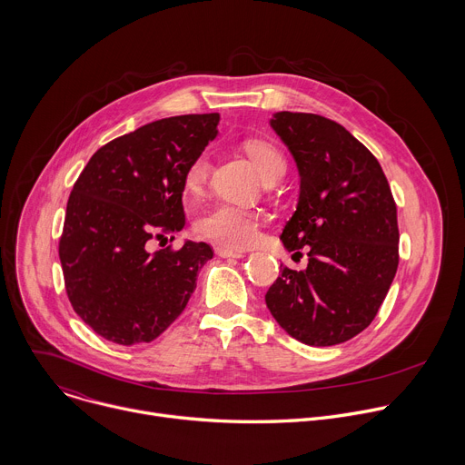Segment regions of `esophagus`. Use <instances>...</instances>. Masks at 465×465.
Here are the masks:
<instances>
[{"label":"esophagus","instance_id":"esophagus-1","mask_svg":"<svg viewBox=\"0 0 465 465\" xmlns=\"http://www.w3.org/2000/svg\"><path fill=\"white\" fill-rule=\"evenodd\" d=\"M217 255H221V257H235V259H241V257H244L246 253H244V252H241V250H230V248L219 246V248H217Z\"/></svg>","mask_w":465,"mask_h":465}]
</instances>
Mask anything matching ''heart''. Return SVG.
Returning a JSON list of instances; mask_svg holds the SVG:
<instances>
[{"instance_id":"heart-1","label":"heart","mask_w":465,"mask_h":465,"mask_svg":"<svg viewBox=\"0 0 465 465\" xmlns=\"http://www.w3.org/2000/svg\"><path fill=\"white\" fill-rule=\"evenodd\" d=\"M244 153L255 165L261 178L274 180L285 173V160L280 151L262 140H246L242 145ZM210 176V158L206 153L198 154L187 167L183 176V185L187 193L196 194L201 193L204 183ZM196 230L201 235L230 248L241 250L252 246L259 237V217L244 208L217 203L204 212V215L198 219Z\"/></svg>"}]
</instances>
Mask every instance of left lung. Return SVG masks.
I'll return each instance as SVG.
<instances>
[{
	"instance_id": "left-lung-1",
	"label": "left lung",
	"mask_w": 465,
	"mask_h": 465,
	"mask_svg": "<svg viewBox=\"0 0 465 465\" xmlns=\"http://www.w3.org/2000/svg\"><path fill=\"white\" fill-rule=\"evenodd\" d=\"M271 126L291 151L300 196L280 239L309 246L305 271L283 267L264 302L307 346L342 344L375 318L400 262L397 208L377 158L327 117L276 112Z\"/></svg>"
}]
</instances>
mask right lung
<instances>
[{
  "instance_id": "obj_1",
  "label": "right lung",
  "mask_w": 465,
  "mask_h": 465,
  "mask_svg": "<svg viewBox=\"0 0 465 465\" xmlns=\"http://www.w3.org/2000/svg\"><path fill=\"white\" fill-rule=\"evenodd\" d=\"M219 119L191 114L143 124L101 147L77 178L58 255L74 311L103 339L121 346L158 339L213 257L206 242L149 246L183 228V176L215 140Z\"/></svg>"
}]
</instances>
